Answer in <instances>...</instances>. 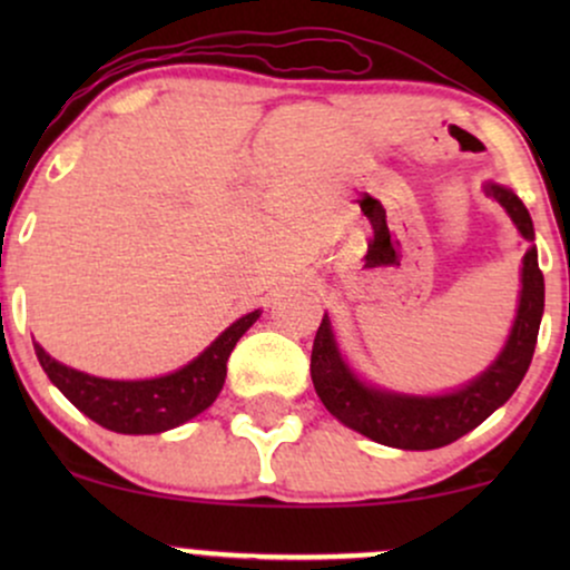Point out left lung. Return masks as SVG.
<instances>
[{"label": "left lung", "instance_id": "8db88e82", "mask_svg": "<svg viewBox=\"0 0 570 570\" xmlns=\"http://www.w3.org/2000/svg\"><path fill=\"white\" fill-rule=\"evenodd\" d=\"M488 198H495L514 222L528 244L520 271V303L507 343L495 362L466 385L444 394H399L377 389L356 375L337 348L330 316L324 313L311 353L313 389L324 407L340 423L358 431L372 442L399 450H434L461 440L514 394L535 351L541 313H544V276L539 271V252L533 246V222L522 200L509 187L488 181Z\"/></svg>", "mask_w": 570, "mask_h": 570}]
</instances>
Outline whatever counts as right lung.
Listing matches in <instances>:
<instances>
[{
    "label": "right lung",
    "instance_id": "1",
    "mask_svg": "<svg viewBox=\"0 0 570 570\" xmlns=\"http://www.w3.org/2000/svg\"><path fill=\"white\" fill-rule=\"evenodd\" d=\"M257 318L259 311L246 313L185 367L147 381L96 377L56 362L39 343H35V351L50 383L98 426L117 434H160L212 407L225 385L227 358L235 343Z\"/></svg>",
    "mask_w": 570,
    "mask_h": 570
}]
</instances>
